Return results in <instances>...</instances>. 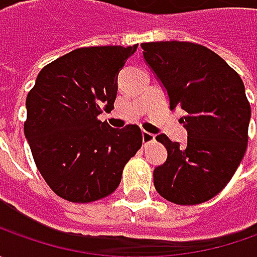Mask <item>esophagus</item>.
<instances>
[{
  "instance_id": "34e87169",
  "label": "esophagus",
  "mask_w": 257,
  "mask_h": 257,
  "mask_svg": "<svg viewBox=\"0 0 257 257\" xmlns=\"http://www.w3.org/2000/svg\"><path fill=\"white\" fill-rule=\"evenodd\" d=\"M142 139H143V143H152L154 140V134L149 133V132H142Z\"/></svg>"
}]
</instances>
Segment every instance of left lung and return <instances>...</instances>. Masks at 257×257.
<instances>
[{"mask_svg": "<svg viewBox=\"0 0 257 257\" xmlns=\"http://www.w3.org/2000/svg\"><path fill=\"white\" fill-rule=\"evenodd\" d=\"M143 55L162 83L170 110L182 108L187 143L166 134L157 142L167 159L153 172L154 187L169 202H207L230 182L247 147L250 104L240 75L222 57L186 41L143 43Z\"/></svg>", "mask_w": 257, "mask_h": 257, "instance_id": "8db88e82", "label": "left lung"}]
</instances>
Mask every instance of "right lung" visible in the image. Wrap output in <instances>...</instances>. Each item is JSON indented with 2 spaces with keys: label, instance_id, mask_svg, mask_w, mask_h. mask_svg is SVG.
<instances>
[{
  "label": "right lung",
  "instance_id": "1",
  "mask_svg": "<svg viewBox=\"0 0 257 257\" xmlns=\"http://www.w3.org/2000/svg\"><path fill=\"white\" fill-rule=\"evenodd\" d=\"M136 50L137 44L77 48L45 65L27 95L24 134L35 166L68 202L111 194L142 147L139 125L113 128L97 118L114 108L117 77Z\"/></svg>",
  "mask_w": 257,
  "mask_h": 257
}]
</instances>
